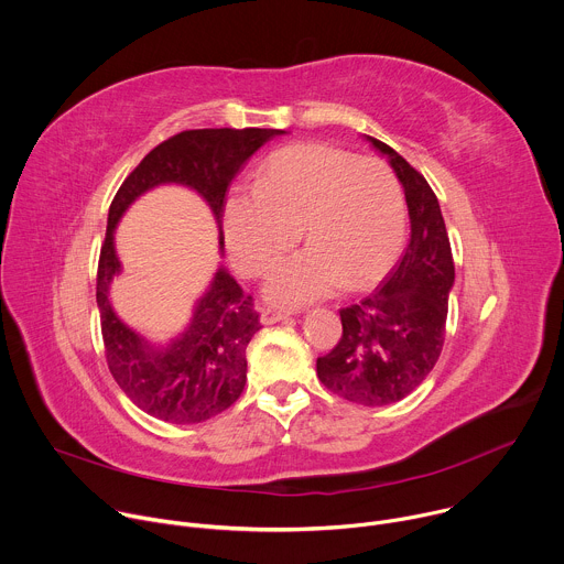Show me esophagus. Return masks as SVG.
<instances>
[{
	"instance_id": "esophagus-1",
	"label": "esophagus",
	"mask_w": 564,
	"mask_h": 564,
	"mask_svg": "<svg viewBox=\"0 0 564 564\" xmlns=\"http://www.w3.org/2000/svg\"><path fill=\"white\" fill-rule=\"evenodd\" d=\"M290 314L285 310H279V307H272V305H265L261 307V321L265 326L270 324H279V321H285Z\"/></svg>"
}]
</instances>
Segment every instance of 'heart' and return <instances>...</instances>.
Returning <instances> with one entry per match:
<instances>
[{"label":"heart","instance_id":"obj_1","mask_svg":"<svg viewBox=\"0 0 564 564\" xmlns=\"http://www.w3.org/2000/svg\"><path fill=\"white\" fill-rule=\"evenodd\" d=\"M301 236L307 248L283 261L265 294L281 305H303L381 279L406 240V198L392 170L328 144L276 151L257 187L234 189L223 207V229L234 268L265 274Z\"/></svg>","mask_w":564,"mask_h":564}]
</instances>
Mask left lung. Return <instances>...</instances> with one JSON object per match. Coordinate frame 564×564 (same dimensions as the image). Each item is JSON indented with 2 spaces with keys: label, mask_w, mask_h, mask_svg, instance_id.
Masks as SVG:
<instances>
[{
  "label": "left lung",
  "mask_w": 564,
  "mask_h": 564,
  "mask_svg": "<svg viewBox=\"0 0 564 564\" xmlns=\"http://www.w3.org/2000/svg\"><path fill=\"white\" fill-rule=\"evenodd\" d=\"M370 142L390 158L404 185L411 240L372 294L339 310L344 335L316 359V375L355 404L386 406L411 394L440 359L455 265L442 209L426 178L386 142Z\"/></svg>",
  "instance_id": "8db88e82"
}]
</instances>
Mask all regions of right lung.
Wrapping results in <instances>:
<instances>
[{"instance_id": "obj_1", "label": "right lung", "mask_w": 564, "mask_h": 564, "mask_svg": "<svg viewBox=\"0 0 564 564\" xmlns=\"http://www.w3.org/2000/svg\"><path fill=\"white\" fill-rule=\"evenodd\" d=\"M279 129H189L153 147L124 178L109 207L98 261L96 299L107 366L133 404L172 424H198L227 411L248 379L246 348L261 330L252 294L220 268L196 305L189 328L167 348H151L127 328L109 303L111 279L120 272L113 229L124 209L147 189L178 183L196 189L212 207L223 248L225 194L246 160Z\"/></svg>"}]
</instances>
